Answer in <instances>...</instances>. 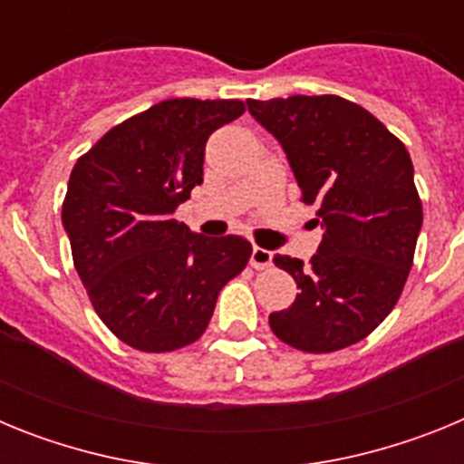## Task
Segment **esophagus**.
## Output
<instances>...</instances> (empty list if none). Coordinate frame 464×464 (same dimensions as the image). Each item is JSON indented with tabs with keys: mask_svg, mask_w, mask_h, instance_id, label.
Segmentation results:
<instances>
[{
	"mask_svg": "<svg viewBox=\"0 0 464 464\" xmlns=\"http://www.w3.org/2000/svg\"><path fill=\"white\" fill-rule=\"evenodd\" d=\"M272 260H274V253L267 251V248H260V246H256L251 253V267L256 269H267L272 267Z\"/></svg>",
	"mask_w": 464,
	"mask_h": 464,
	"instance_id": "obj_1",
	"label": "esophagus"
}]
</instances>
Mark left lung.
I'll use <instances>...</instances> for the list:
<instances>
[{
	"label": "left lung",
	"mask_w": 464,
	"mask_h": 464,
	"mask_svg": "<svg viewBox=\"0 0 464 464\" xmlns=\"http://www.w3.org/2000/svg\"><path fill=\"white\" fill-rule=\"evenodd\" d=\"M288 158L323 241L309 265L276 256L299 295L269 315L274 334L306 353H332L379 327L400 299L423 225L404 143L370 111L337 94L248 100Z\"/></svg>",
	"instance_id": "obj_1"
}]
</instances>
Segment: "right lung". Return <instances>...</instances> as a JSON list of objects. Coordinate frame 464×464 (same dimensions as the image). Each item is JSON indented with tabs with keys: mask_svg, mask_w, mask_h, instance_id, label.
Wrapping results in <instances>:
<instances>
[{
	"mask_svg": "<svg viewBox=\"0 0 464 464\" xmlns=\"http://www.w3.org/2000/svg\"><path fill=\"white\" fill-rule=\"evenodd\" d=\"M246 111L239 100H167L104 134L76 162L63 204L73 267L127 346L197 342L216 299L251 257L244 237H204L174 218L204 181V149Z\"/></svg>",
	"mask_w": 464,
	"mask_h": 464,
	"instance_id": "obj_1",
	"label": "right lung"
}]
</instances>
